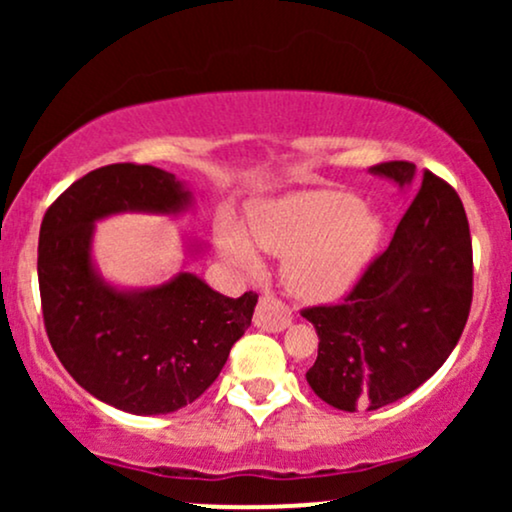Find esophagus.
<instances>
[{"label":"esophagus","mask_w":512,"mask_h":512,"mask_svg":"<svg viewBox=\"0 0 512 512\" xmlns=\"http://www.w3.org/2000/svg\"><path fill=\"white\" fill-rule=\"evenodd\" d=\"M255 325L264 332H284L291 325V310L279 298L262 296L255 310Z\"/></svg>","instance_id":"obj_1"}]
</instances>
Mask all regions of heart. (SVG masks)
<instances>
[{
    "instance_id": "b5f03b06",
    "label": "heart",
    "mask_w": 512,
    "mask_h": 512,
    "mask_svg": "<svg viewBox=\"0 0 512 512\" xmlns=\"http://www.w3.org/2000/svg\"><path fill=\"white\" fill-rule=\"evenodd\" d=\"M385 221L358 197L337 190H303L269 199L250 214L248 233L264 252L281 257V281L301 301H334L366 272ZM233 221L219 231L221 255L252 269L257 252Z\"/></svg>"
}]
</instances>
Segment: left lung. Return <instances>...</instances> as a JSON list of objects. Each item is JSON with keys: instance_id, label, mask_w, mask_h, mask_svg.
I'll use <instances>...</instances> for the list:
<instances>
[{"instance_id": "1", "label": "left lung", "mask_w": 512, "mask_h": 512, "mask_svg": "<svg viewBox=\"0 0 512 512\" xmlns=\"http://www.w3.org/2000/svg\"><path fill=\"white\" fill-rule=\"evenodd\" d=\"M370 173L419 185L390 245L339 305L303 310L320 344L305 380L334 409H380L424 385L460 342L472 305V238L445 180L409 161Z\"/></svg>"}]
</instances>
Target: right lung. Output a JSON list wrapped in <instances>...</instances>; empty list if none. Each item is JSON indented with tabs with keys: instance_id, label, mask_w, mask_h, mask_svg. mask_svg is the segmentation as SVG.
Segmentation results:
<instances>
[{
	"instance_id": "1",
	"label": "right lung",
	"mask_w": 512,
	"mask_h": 512,
	"mask_svg": "<svg viewBox=\"0 0 512 512\" xmlns=\"http://www.w3.org/2000/svg\"><path fill=\"white\" fill-rule=\"evenodd\" d=\"M190 207L192 192L173 173L113 163L69 185L40 223L38 284L52 349L86 392L127 414H170L195 402L255 313L257 293L228 298L192 272L144 289H122L98 272L96 221ZM187 248L202 252L199 243Z\"/></svg>"
}]
</instances>
